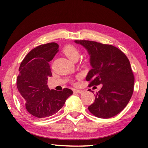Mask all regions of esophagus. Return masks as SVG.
I'll return each instance as SVG.
<instances>
[{"label": "esophagus", "mask_w": 148, "mask_h": 148, "mask_svg": "<svg viewBox=\"0 0 148 148\" xmlns=\"http://www.w3.org/2000/svg\"><path fill=\"white\" fill-rule=\"evenodd\" d=\"M74 92H77V93H82L83 91L82 90H79V89H74Z\"/></svg>", "instance_id": "obj_1"}]
</instances>
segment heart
Instances as JSON below:
<instances>
[{
  "mask_svg": "<svg viewBox=\"0 0 148 148\" xmlns=\"http://www.w3.org/2000/svg\"><path fill=\"white\" fill-rule=\"evenodd\" d=\"M63 52L70 59L73 61L77 60L80 56V51L78 47L71 44L66 45V46H64Z\"/></svg>",
  "mask_w": 148,
  "mask_h": 148,
  "instance_id": "1",
  "label": "heart"
}]
</instances>
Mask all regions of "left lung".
I'll return each instance as SVG.
<instances>
[{
    "label": "left lung",
    "mask_w": 148,
    "mask_h": 148,
    "mask_svg": "<svg viewBox=\"0 0 148 148\" xmlns=\"http://www.w3.org/2000/svg\"><path fill=\"white\" fill-rule=\"evenodd\" d=\"M74 42L89 53L92 69L86 78L89 87L102 84L89 111L100 118L116 116L129 103L134 91V77L129 59L112 45L84 40Z\"/></svg>",
    "instance_id": "obj_1"
}]
</instances>
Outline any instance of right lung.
<instances>
[{"mask_svg": "<svg viewBox=\"0 0 148 148\" xmlns=\"http://www.w3.org/2000/svg\"><path fill=\"white\" fill-rule=\"evenodd\" d=\"M55 42L42 44L29 51L20 64L17 87L27 111L34 117L43 118L56 114L73 93L71 89L50 90L48 77L52 74L49 62L58 51Z\"/></svg>", "mask_w": 148, "mask_h": 148, "instance_id": "right-lung-1", "label": "right lung"}]
</instances>
